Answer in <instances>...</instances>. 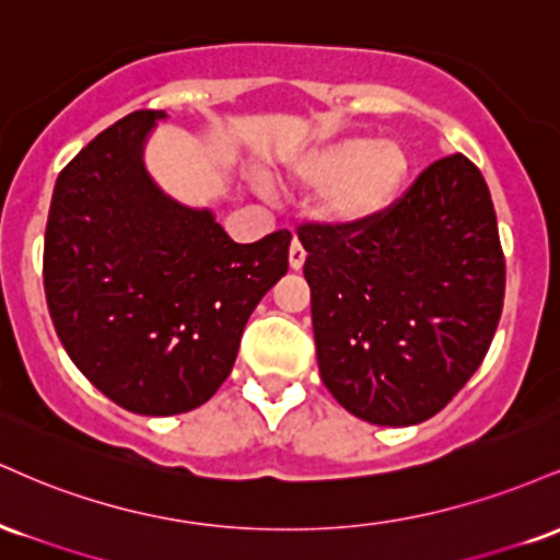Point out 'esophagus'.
<instances>
[{"label": "esophagus", "mask_w": 560, "mask_h": 560, "mask_svg": "<svg viewBox=\"0 0 560 560\" xmlns=\"http://www.w3.org/2000/svg\"><path fill=\"white\" fill-rule=\"evenodd\" d=\"M302 266H305V249H302V244L294 240L292 247H289V268H292V271H300Z\"/></svg>", "instance_id": "esophagus-1"}]
</instances>
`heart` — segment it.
Masks as SVG:
<instances>
[{
	"instance_id": "b5f03b06",
	"label": "heart",
	"mask_w": 560,
	"mask_h": 560,
	"mask_svg": "<svg viewBox=\"0 0 560 560\" xmlns=\"http://www.w3.org/2000/svg\"><path fill=\"white\" fill-rule=\"evenodd\" d=\"M292 171L298 182L320 191V221L339 231H361L400 202L410 155L395 139L342 137L305 152Z\"/></svg>"
}]
</instances>
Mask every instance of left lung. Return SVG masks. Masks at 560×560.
I'll return each instance as SVG.
<instances>
[{
	"instance_id": "8db88e82",
	"label": "left lung",
	"mask_w": 560,
	"mask_h": 560,
	"mask_svg": "<svg viewBox=\"0 0 560 560\" xmlns=\"http://www.w3.org/2000/svg\"><path fill=\"white\" fill-rule=\"evenodd\" d=\"M318 371L376 427H413L453 400L498 329L505 260L485 176L436 160L382 221L302 226Z\"/></svg>"
}]
</instances>
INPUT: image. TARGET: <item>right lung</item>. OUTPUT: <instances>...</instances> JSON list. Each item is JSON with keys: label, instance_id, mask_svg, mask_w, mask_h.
Listing matches in <instances>:
<instances>
[{"label": "right lung", "instance_id": "right-lung-1", "mask_svg": "<svg viewBox=\"0 0 560 560\" xmlns=\"http://www.w3.org/2000/svg\"><path fill=\"white\" fill-rule=\"evenodd\" d=\"M165 110L102 131L57 176L44 292L62 347L120 408L176 416L215 395L247 318L289 268V231L236 244L210 208L160 189L144 163Z\"/></svg>", "mask_w": 560, "mask_h": 560}]
</instances>
